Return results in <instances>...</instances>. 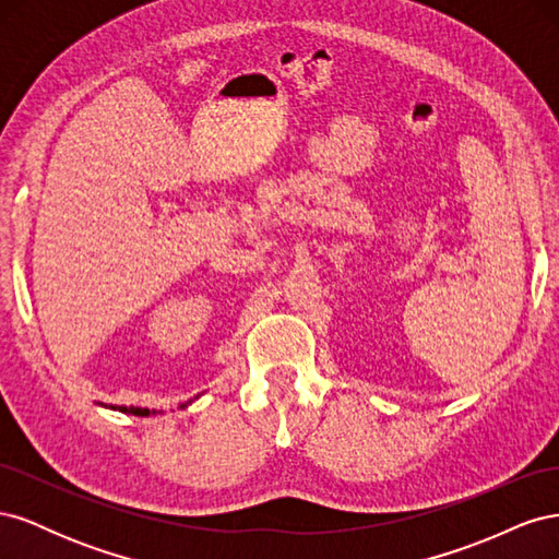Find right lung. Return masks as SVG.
Listing matches in <instances>:
<instances>
[{
    "label": "right lung",
    "mask_w": 559,
    "mask_h": 559,
    "mask_svg": "<svg viewBox=\"0 0 559 559\" xmlns=\"http://www.w3.org/2000/svg\"><path fill=\"white\" fill-rule=\"evenodd\" d=\"M189 403H191V401H189ZM189 403H181L179 408H186V405H189ZM111 408H114V411H121V413H130V415H140V417L156 415V411H148V408H134V405H130V408H128V405H111Z\"/></svg>",
    "instance_id": "right-lung-1"
}]
</instances>
